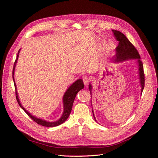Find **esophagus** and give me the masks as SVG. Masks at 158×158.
<instances>
[{"label":"esophagus","instance_id":"obj_1","mask_svg":"<svg viewBox=\"0 0 158 158\" xmlns=\"http://www.w3.org/2000/svg\"><path fill=\"white\" fill-rule=\"evenodd\" d=\"M82 80H83V82H84V85H85V86H86V85L88 84V83H89V78L87 76H83Z\"/></svg>","mask_w":158,"mask_h":158}]
</instances>
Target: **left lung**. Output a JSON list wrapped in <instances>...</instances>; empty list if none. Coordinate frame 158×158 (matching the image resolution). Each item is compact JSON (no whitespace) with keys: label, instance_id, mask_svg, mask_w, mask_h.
<instances>
[{"label":"left lung","instance_id":"obj_1","mask_svg":"<svg viewBox=\"0 0 158 158\" xmlns=\"http://www.w3.org/2000/svg\"><path fill=\"white\" fill-rule=\"evenodd\" d=\"M112 31L114 33V35L115 37L116 40L118 41V45L116 48V55L113 56V61L114 63H119V62L127 60L129 59H138V70H139V78L140 82L141 85V94L144 89V68H143L142 62L140 60V56L138 53V51L131 43L130 42L127 37L123 34V33L119 31L113 30ZM92 86L91 84H89V89L90 92L91 97H92ZM92 101V100H91ZM92 103V102H91ZM93 115L95 121H96V119L94 116V111L92 109Z\"/></svg>","mask_w":158,"mask_h":158}]
</instances>
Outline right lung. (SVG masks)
I'll use <instances>...</instances> for the list:
<instances>
[{
  "instance_id": "1",
  "label": "right lung",
  "mask_w": 158,
  "mask_h": 158,
  "mask_svg": "<svg viewBox=\"0 0 158 158\" xmlns=\"http://www.w3.org/2000/svg\"><path fill=\"white\" fill-rule=\"evenodd\" d=\"M20 49L18 51V55L16 56V59L15 62H14L13 70H12V78H13V80H14V86H15V89H16V100L19 104V106L22 107V109H23V111H24L27 113V115L29 116L32 119V120H33L35 123H37L38 125H40L41 126H44V127H53L59 126V125H61L62 123H63L66 120V119L69 118V117L70 115L76 94H77V93L80 89H82L84 88V84L83 83L82 80L79 79V80H76V82H74L73 84H72L69 88V89L65 92V93L63 95V98L64 111H63V115H62V117L59 119V120H57L56 121H55V122H49V121H47L45 120H43V119H41V118H37L35 116H33L32 114H31L29 112L26 111L25 108H23V107L21 105L20 100H19V98H18V93L16 91V85L15 84V81H14V70H15V66L17 63V60L18 58L19 52H20Z\"/></svg>"
}]
</instances>
